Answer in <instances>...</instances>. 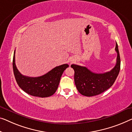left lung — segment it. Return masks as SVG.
Listing matches in <instances>:
<instances>
[{"instance_id": "left-lung-1", "label": "left lung", "mask_w": 132, "mask_h": 132, "mask_svg": "<svg viewBox=\"0 0 132 132\" xmlns=\"http://www.w3.org/2000/svg\"><path fill=\"white\" fill-rule=\"evenodd\" d=\"M115 50L117 53L116 64L109 72L96 73L86 67L72 64L71 68L75 71V84L80 94L86 97L97 95L113 85L120 69V57L117 43Z\"/></svg>"}]
</instances>
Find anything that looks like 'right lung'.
<instances>
[{
  "label": "right lung",
  "mask_w": 132,
  "mask_h": 132,
  "mask_svg": "<svg viewBox=\"0 0 132 132\" xmlns=\"http://www.w3.org/2000/svg\"><path fill=\"white\" fill-rule=\"evenodd\" d=\"M15 50L13 57V70L18 85L29 95L41 98L48 97L56 92L61 76L69 65L64 64L53 69L44 75L38 77H29L22 75L16 66Z\"/></svg>",
  "instance_id": "1"
}]
</instances>
